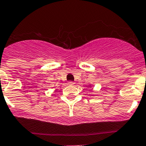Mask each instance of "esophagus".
<instances>
[{
    "label": "esophagus",
    "mask_w": 146,
    "mask_h": 146,
    "mask_svg": "<svg viewBox=\"0 0 146 146\" xmlns=\"http://www.w3.org/2000/svg\"><path fill=\"white\" fill-rule=\"evenodd\" d=\"M68 85H74L75 82H73V81H69L68 82Z\"/></svg>",
    "instance_id": "esophagus-1"
}]
</instances>
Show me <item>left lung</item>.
<instances>
[{"label": "left lung", "mask_w": 146, "mask_h": 146, "mask_svg": "<svg viewBox=\"0 0 146 146\" xmlns=\"http://www.w3.org/2000/svg\"><path fill=\"white\" fill-rule=\"evenodd\" d=\"M90 88H91V85H90Z\"/></svg>", "instance_id": "left-lung-1"}]
</instances>
